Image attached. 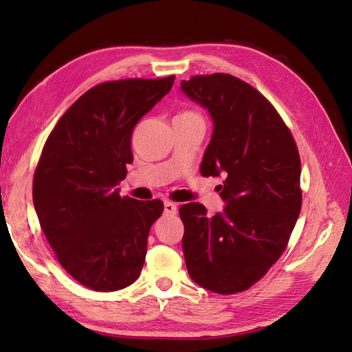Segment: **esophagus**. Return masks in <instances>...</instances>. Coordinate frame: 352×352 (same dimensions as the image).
I'll return each instance as SVG.
<instances>
[{"label": "esophagus", "instance_id": "obj_1", "mask_svg": "<svg viewBox=\"0 0 352 352\" xmlns=\"http://www.w3.org/2000/svg\"><path fill=\"white\" fill-rule=\"evenodd\" d=\"M164 212L166 214H172V216H174V214H177V205L172 204V201H166V204H164Z\"/></svg>", "mask_w": 352, "mask_h": 352}]
</instances>
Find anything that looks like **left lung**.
Returning <instances> with one entry per match:
<instances>
[{"label": "left lung", "instance_id": "left-lung-1", "mask_svg": "<svg viewBox=\"0 0 352 352\" xmlns=\"http://www.w3.org/2000/svg\"><path fill=\"white\" fill-rule=\"evenodd\" d=\"M182 91L208 110L212 136L200 164L219 184L222 212L180 206L188 273L216 294L243 292L259 281L287 247L301 211V162L290 130L252 85L231 74L195 76Z\"/></svg>", "mask_w": 352, "mask_h": 352}]
</instances>
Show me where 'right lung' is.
I'll return each instance as SVG.
<instances>
[{"instance_id":"obj_1","label":"right lung","mask_w":352,"mask_h":352,"mask_svg":"<svg viewBox=\"0 0 352 352\" xmlns=\"http://www.w3.org/2000/svg\"><path fill=\"white\" fill-rule=\"evenodd\" d=\"M174 80L99 83L69 107L45 142L34 174L35 212L60 265L88 289L127 287L144 265L163 201L121 197L116 186L133 162L135 126Z\"/></svg>"}]
</instances>
